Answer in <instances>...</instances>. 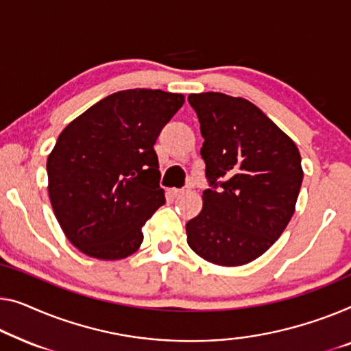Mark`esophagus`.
<instances>
[{
    "instance_id": "1",
    "label": "esophagus",
    "mask_w": 351,
    "mask_h": 351,
    "mask_svg": "<svg viewBox=\"0 0 351 351\" xmlns=\"http://www.w3.org/2000/svg\"><path fill=\"white\" fill-rule=\"evenodd\" d=\"M189 189H191V187H186V189H173V191H171V192H173V195H184V193L186 192H189Z\"/></svg>"
}]
</instances>
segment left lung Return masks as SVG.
Segmentation results:
<instances>
[{
    "mask_svg": "<svg viewBox=\"0 0 351 351\" xmlns=\"http://www.w3.org/2000/svg\"><path fill=\"white\" fill-rule=\"evenodd\" d=\"M213 189L186 223L187 244L203 260L241 266L273 245L295 213L302 182L296 145L261 110L222 93L189 94Z\"/></svg>",
    "mask_w": 351,
    "mask_h": 351,
    "instance_id": "left-lung-1",
    "label": "left lung"
}]
</instances>
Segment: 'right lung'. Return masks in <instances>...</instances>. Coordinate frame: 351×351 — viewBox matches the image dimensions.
<instances>
[{"mask_svg": "<svg viewBox=\"0 0 351 351\" xmlns=\"http://www.w3.org/2000/svg\"><path fill=\"white\" fill-rule=\"evenodd\" d=\"M184 96L124 90L62 129L47 159L49 197L66 238L88 257L137 252L142 227L165 203L154 143Z\"/></svg>", "mask_w": 351, "mask_h": 351, "instance_id": "obj_1", "label": "right lung"}]
</instances>
